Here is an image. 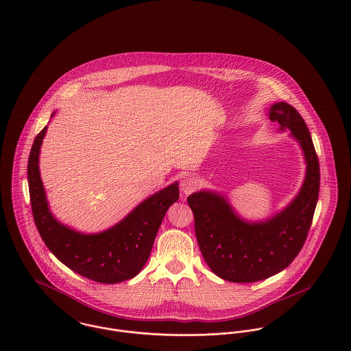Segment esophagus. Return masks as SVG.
I'll use <instances>...</instances> for the list:
<instances>
[{
	"label": "esophagus",
	"instance_id": "obj_1",
	"mask_svg": "<svg viewBox=\"0 0 351 351\" xmlns=\"http://www.w3.org/2000/svg\"><path fill=\"white\" fill-rule=\"evenodd\" d=\"M199 186H200V180L197 177H195V176H186L181 181V192L185 196L193 193Z\"/></svg>",
	"mask_w": 351,
	"mask_h": 351
}]
</instances>
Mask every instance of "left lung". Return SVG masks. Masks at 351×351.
<instances>
[{
  "instance_id": "1",
  "label": "left lung",
  "mask_w": 351,
  "mask_h": 351,
  "mask_svg": "<svg viewBox=\"0 0 351 351\" xmlns=\"http://www.w3.org/2000/svg\"><path fill=\"white\" fill-rule=\"evenodd\" d=\"M269 119L280 124V131L289 130L304 154L305 177L293 200L266 220L249 221L217 192L205 189L188 197L205 262L231 282L261 281L288 267L304 246L317 204L319 159L305 121L284 101L270 106Z\"/></svg>"
}]
</instances>
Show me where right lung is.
<instances>
[{"instance_id": "1", "label": "right lung", "mask_w": 351, "mask_h": 351, "mask_svg": "<svg viewBox=\"0 0 351 351\" xmlns=\"http://www.w3.org/2000/svg\"><path fill=\"white\" fill-rule=\"evenodd\" d=\"M46 132L47 127L35 138L28 159L31 206L43 242L63 265L96 282L116 284L135 277L150 256L167 209L180 199L178 182L142 201L113 227L97 234H82L59 223L51 213L39 170Z\"/></svg>"}]
</instances>
